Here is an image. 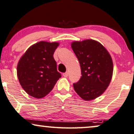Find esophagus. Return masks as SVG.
Wrapping results in <instances>:
<instances>
[{
	"label": "esophagus",
	"instance_id": "esophagus-1",
	"mask_svg": "<svg viewBox=\"0 0 134 134\" xmlns=\"http://www.w3.org/2000/svg\"><path fill=\"white\" fill-rule=\"evenodd\" d=\"M68 75H69V74H68V72H65V73H64L63 74V76H64V77H68Z\"/></svg>",
	"mask_w": 134,
	"mask_h": 134
}]
</instances>
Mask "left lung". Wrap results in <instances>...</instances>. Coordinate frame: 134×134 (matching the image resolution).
<instances>
[{"label":"left lung","mask_w":134,"mask_h":134,"mask_svg":"<svg viewBox=\"0 0 134 134\" xmlns=\"http://www.w3.org/2000/svg\"><path fill=\"white\" fill-rule=\"evenodd\" d=\"M71 47L78 59L82 76L74 83L77 94L85 100L100 96L110 84L113 74V62L107 50L92 39L74 41Z\"/></svg>","instance_id":"1"}]
</instances>
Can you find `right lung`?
I'll return each mask as SVG.
<instances>
[{
	"instance_id": "right-lung-1",
	"label": "right lung",
	"mask_w": 134,
	"mask_h": 134,
	"mask_svg": "<svg viewBox=\"0 0 134 134\" xmlns=\"http://www.w3.org/2000/svg\"><path fill=\"white\" fill-rule=\"evenodd\" d=\"M59 46V42H38L20 57L17 67V77L29 96L36 99L44 97L61 77L53 57Z\"/></svg>"
}]
</instances>
